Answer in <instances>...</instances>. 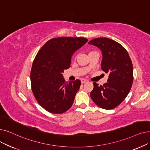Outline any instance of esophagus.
I'll return each instance as SVG.
<instances>
[{
    "instance_id": "esophagus-1",
    "label": "esophagus",
    "mask_w": 150,
    "mask_h": 150,
    "mask_svg": "<svg viewBox=\"0 0 150 150\" xmlns=\"http://www.w3.org/2000/svg\"><path fill=\"white\" fill-rule=\"evenodd\" d=\"M89 81L88 80H86V79H81V83H87V82H88Z\"/></svg>"
}]
</instances>
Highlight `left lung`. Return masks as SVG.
I'll list each match as a JSON object with an SVG mask.
<instances>
[{
	"mask_svg": "<svg viewBox=\"0 0 150 150\" xmlns=\"http://www.w3.org/2000/svg\"><path fill=\"white\" fill-rule=\"evenodd\" d=\"M88 44L102 51L101 69L108 74L107 83L99 86L94 82L90 96L99 107L111 110L125 99L133 83V66L126 49L116 41L108 38H96Z\"/></svg>",
	"mask_w": 150,
	"mask_h": 150,
	"instance_id": "8db88e82",
	"label": "left lung"
}]
</instances>
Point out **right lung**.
I'll return each instance as SVG.
<instances>
[{
    "label": "right lung",
    "instance_id": "obj_1",
    "mask_svg": "<svg viewBox=\"0 0 150 150\" xmlns=\"http://www.w3.org/2000/svg\"><path fill=\"white\" fill-rule=\"evenodd\" d=\"M88 41L83 37L52 38L38 51L31 69V87L36 100L47 111L60 114L72 105L81 81L66 82L62 73L70 67L75 52Z\"/></svg>",
    "mask_w": 150,
    "mask_h": 150
}]
</instances>
